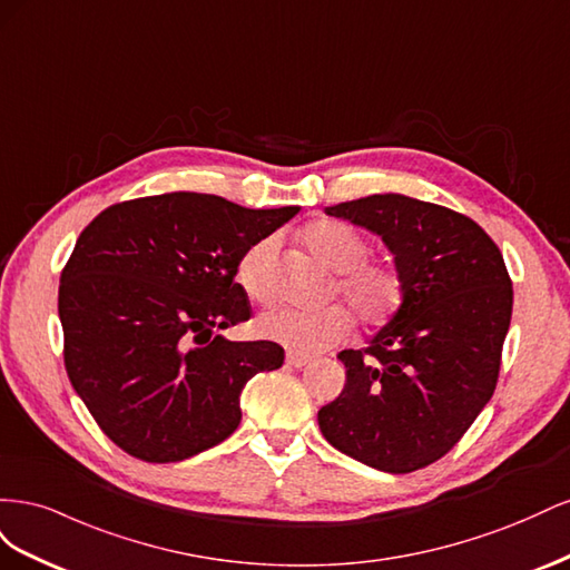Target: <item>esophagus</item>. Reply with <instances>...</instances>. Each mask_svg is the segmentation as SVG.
<instances>
[{"label": "esophagus", "mask_w": 570, "mask_h": 570, "mask_svg": "<svg viewBox=\"0 0 570 570\" xmlns=\"http://www.w3.org/2000/svg\"><path fill=\"white\" fill-rule=\"evenodd\" d=\"M285 361L289 366H295V368H302V366H306V364H312V356H306V354H297V352H287V356H285Z\"/></svg>", "instance_id": "esophagus-1"}]
</instances>
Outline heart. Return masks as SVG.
Wrapping results in <instances>:
<instances>
[{
  "mask_svg": "<svg viewBox=\"0 0 570 570\" xmlns=\"http://www.w3.org/2000/svg\"><path fill=\"white\" fill-rule=\"evenodd\" d=\"M304 245L323 266L337 273L331 297H340L361 323L375 327L394 316L404 297L402 273L390 262L366 258L371 245L358 230L340 220H316L304 230ZM275 256L278 237L273 235L256 239L239 256L235 281L252 302L266 304L273 299ZM346 309L327 306L321 312H297L281 306L258 318L256 327L266 340L283 344L289 352L316 354L350 337L354 318Z\"/></svg>",
  "mask_w": 570,
  "mask_h": 570,
  "instance_id": "obj_1",
  "label": "heart"
}]
</instances>
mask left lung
I'll return each instance as SVG.
<instances>
[{"label": "left lung", "instance_id": "8db88e82", "mask_svg": "<svg viewBox=\"0 0 570 570\" xmlns=\"http://www.w3.org/2000/svg\"><path fill=\"white\" fill-rule=\"evenodd\" d=\"M325 214L383 237L404 297L366 350L337 354L347 385L318 411L321 433L371 469H425L494 394L513 306L504 256L473 218L404 195H371Z\"/></svg>", "mask_w": 570, "mask_h": 570}]
</instances>
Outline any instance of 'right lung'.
<instances>
[{
	"instance_id": "right-lung-1",
	"label": "right lung",
	"mask_w": 570,
	"mask_h": 570,
	"mask_svg": "<svg viewBox=\"0 0 570 570\" xmlns=\"http://www.w3.org/2000/svg\"><path fill=\"white\" fill-rule=\"evenodd\" d=\"M297 212L168 193L111 204L80 233L59 285L63 364L126 454L170 463L209 450L239 425L249 377L283 366L281 344L214 331L249 318L239 256Z\"/></svg>"
}]
</instances>
